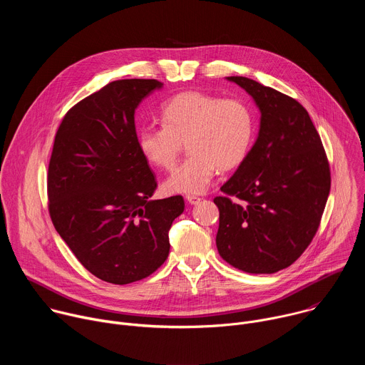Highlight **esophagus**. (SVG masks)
<instances>
[{
	"instance_id": "esophagus-1",
	"label": "esophagus",
	"mask_w": 365,
	"mask_h": 365,
	"mask_svg": "<svg viewBox=\"0 0 365 365\" xmlns=\"http://www.w3.org/2000/svg\"><path fill=\"white\" fill-rule=\"evenodd\" d=\"M186 200L190 203V205H197L202 199L199 196H195V195H186Z\"/></svg>"
}]
</instances>
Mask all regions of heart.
<instances>
[{
	"mask_svg": "<svg viewBox=\"0 0 365 365\" xmlns=\"http://www.w3.org/2000/svg\"><path fill=\"white\" fill-rule=\"evenodd\" d=\"M160 115L163 125L138 130L137 145L148 163L170 170L186 141L189 155L165 182L170 193H203L220 168L245 159L255 134L254 113L238 98L182 92L163 103Z\"/></svg>",
	"mask_w": 365,
	"mask_h": 365,
	"instance_id": "b5f03b06",
	"label": "heart"
}]
</instances>
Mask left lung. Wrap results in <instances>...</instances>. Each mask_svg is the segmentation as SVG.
<instances>
[{"mask_svg": "<svg viewBox=\"0 0 365 365\" xmlns=\"http://www.w3.org/2000/svg\"><path fill=\"white\" fill-rule=\"evenodd\" d=\"M241 86L259 111L257 138L214 199L217 248L232 267L272 274L293 264L315 237L331 189L321 137L300 103L244 76ZM228 195L240 199L234 204Z\"/></svg>", "mask_w": 365, "mask_h": 365, "instance_id": "1", "label": "left lung"}]
</instances>
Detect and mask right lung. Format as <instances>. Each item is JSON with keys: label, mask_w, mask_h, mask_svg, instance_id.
Masks as SVG:
<instances>
[{"label": "right lung", "mask_w": 365, "mask_h": 365, "mask_svg": "<svg viewBox=\"0 0 365 365\" xmlns=\"http://www.w3.org/2000/svg\"><path fill=\"white\" fill-rule=\"evenodd\" d=\"M155 79H120L65 115L48 163V212L81 264L98 279L128 284L169 255L182 196L150 200L158 183L137 145L134 114L159 91Z\"/></svg>", "instance_id": "add662e5"}]
</instances>
